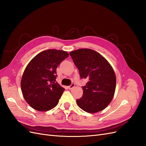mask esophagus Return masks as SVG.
Segmentation results:
<instances>
[{
    "instance_id": "obj_1",
    "label": "esophagus",
    "mask_w": 146,
    "mask_h": 146,
    "mask_svg": "<svg viewBox=\"0 0 146 146\" xmlns=\"http://www.w3.org/2000/svg\"><path fill=\"white\" fill-rule=\"evenodd\" d=\"M74 86H75V83H72L71 84V85H70V86H68V88H69V90H70V89H72V88H73Z\"/></svg>"
}]
</instances>
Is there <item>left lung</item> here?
Wrapping results in <instances>:
<instances>
[{"mask_svg": "<svg viewBox=\"0 0 146 146\" xmlns=\"http://www.w3.org/2000/svg\"><path fill=\"white\" fill-rule=\"evenodd\" d=\"M69 54L81 78L88 80L82 86V97L76 100L77 105L90 113L104 110L112 100L116 89V76L111 66L98 52L89 48H80Z\"/></svg>", "mask_w": 146, "mask_h": 146, "instance_id": "left-lung-1", "label": "left lung"}]
</instances>
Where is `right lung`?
I'll return each instance as SVG.
<instances>
[{
  "mask_svg": "<svg viewBox=\"0 0 146 146\" xmlns=\"http://www.w3.org/2000/svg\"><path fill=\"white\" fill-rule=\"evenodd\" d=\"M68 56L67 52L48 49L30 61L21 82L23 96L30 107L46 111L58 104L64 88L56 82V70Z\"/></svg>",
  "mask_w": 146,
  "mask_h": 146,
  "instance_id": "obj_1",
  "label": "right lung"
}]
</instances>
